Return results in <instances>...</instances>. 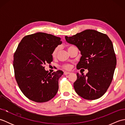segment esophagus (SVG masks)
Segmentation results:
<instances>
[{
  "mask_svg": "<svg viewBox=\"0 0 125 125\" xmlns=\"http://www.w3.org/2000/svg\"><path fill=\"white\" fill-rule=\"evenodd\" d=\"M70 73L69 72H66V71H65V72H64V75H68V74H70Z\"/></svg>",
  "mask_w": 125,
  "mask_h": 125,
  "instance_id": "obj_1",
  "label": "esophagus"
}]
</instances>
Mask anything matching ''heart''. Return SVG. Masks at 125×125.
Segmentation results:
<instances>
[{
	"mask_svg": "<svg viewBox=\"0 0 125 125\" xmlns=\"http://www.w3.org/2000/svg\"><path fill=\"white\" fill-rule=\"evenodd\" d=\"M71 47H72V46H69L68 47V50ZM59 49H60V48L57 47L56 48H55L54 50H53V52H52V56L53 57H56V56H57L58 52V51H59ZM63 68L65 69H66V70H69L71 68V65H69V64H65L64 65H63Z\"/></svg>",
	"mask_w": 125,
	"mask_h": 125,
	"instance_id": "b5f03b06",
	"label": "heart"
}]
</instances>
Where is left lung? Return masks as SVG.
I'll list each match as a JSON object with an SVG mask.
<instances>
[{"label":"left lung","instance_id":"left-lung-1","mask_svg":"<svg viewBox=\"0 0 125 125\" xmlns=\"http://www.w3.org/2000/svg\"><path fill=\"white\" fill-rule=\"evenodd\" d=\"M65 38L68 43L75 45L81 51L77 69L88 70L86 75L77 73V78L73 83L76 92L87 100L100 98L112 82L116 64L112 41L106 34L93 30Z\"/></svg>","mask_w":125,"mask_h":125}]
</instances>
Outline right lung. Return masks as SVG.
Masks as SVG:
<instances>
[{"mask_svg": "<svg viewBox=\"0 0 125 125\" xmlns=\"http://www.w3.org/2000/svg\"><path fill=\"white\" fill-rule=\"evenodd\" d=\"M61 43L59 37L38 32L23 37L19 44L13 56L15 78L29 99L43 103L56 94L58 79L63 72L48 73L44 65L52 62L53 50Z\"/></svg>", "mask_w": 125, "mask_h": 125, "instance_id": "1", "label": "right lung"}]
</instances>
